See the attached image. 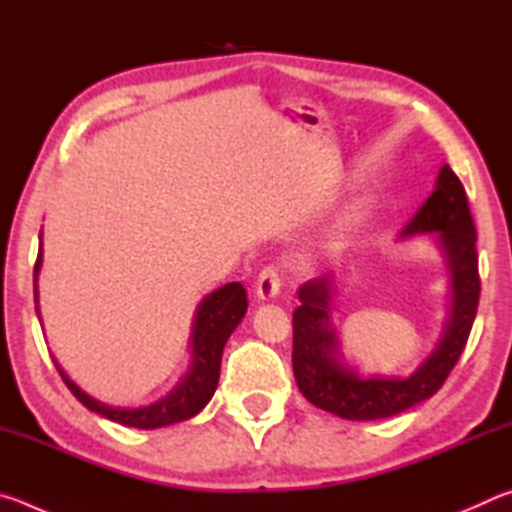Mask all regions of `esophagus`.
Returning a JSON list of instances; mask_svg holds the SVG:
<instances>
[{
	"label": "esophagus",
	"mask_w": 512,
	"mask_h": 512,
	"mask_svg": "<svg viewBox=\"0 0 512 512\" xmlns=\"http://www.w3.org/2000/svg\"><path fill=\"white\" fill-rule=\"evenodd\" d=\"M280 282H282L280 268L273 266V264L264 266L262 271H259L257 282H255L257 298H259V300H273V298L277 296V293H280Z\"/></svg>",
	"instance_id": "34e87169"
}]
</instances>
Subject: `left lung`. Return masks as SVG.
I'll list each match as a JSON object with an SVG mask.
<instances>
[{"mask_svg": "<svg viewBox=\"0 0 512 512\" xmlns=\"http://www.w3.org/2000/svg\"><path fill=\"white\" fill-rule=\"evenodd\" d=\"M436 232V244L452 275V314L443 339L411 377H359L336 359L339 339L329 325L332 277H316L300 287V307L293 311V375L300 393L318 409L345 420L391 418L429 400L445 384L465 350L467 336L479 307V255L476 228L467 194L456 173L445 164L436 189L404 225L400 237Z\"/></svg>", "mask_w": 512, "mask_h": 512, "instance_id": "1", "label": "left lung"}]
</instances>
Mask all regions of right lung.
<instances>
[{"label": "right lung", "mask_w": 512, "mask_h": 512, "mask_svg": "<svg viewBox=\"0 0 512 512\" xmlns=\"http://www.w3.org/2000/svg\"><path fill=\"white\" fill-rule=\"evenodd\" d=\"M42 264V248L36 259V282L38 271ZM36 302H38V284H36ZM248 309L246 289L239 282H230L225 287L216 289L210 296L203 298L201 305L196 309L194 318V332H192V350L194 361L187 375L180 379V384L173 388L169 395L162 400L153 402L142 409H119V406H108L99 400H94L88 393H83L79 386L69 379L63 368H56L60 377L67 384L69 391L74 393L76 400L90 411L103 415L112 422L124 424V427L135 429H158L167 427V424H176L194 418V415L203 409V406L212 400L219 384V370H221V357L225 341L235 332V327L241 323ZM38 311V307H36Z\"/></svg>", "instance_id": "1"}]
</instances>
